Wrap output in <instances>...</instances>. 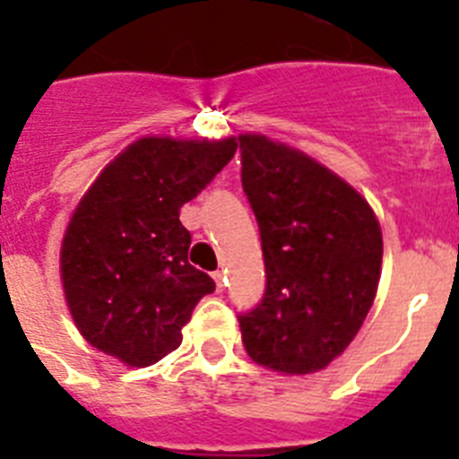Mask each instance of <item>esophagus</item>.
<instances>
[{"label": "esophagus", "mask_w": 459, "mask_h": 459, "mask_svg": "<svg viewBox=\"0 0 459 459\" xmlns=\"http://www.w3.org/2000/svg\"><path fill=\"white\" fill-rule=\"evenodd\" d=\"M213 280H216V290L218 291L225 290V273H222V271H216V273H213Z\"/></svg>", "instance_id": "obj_1"}]
</instances>
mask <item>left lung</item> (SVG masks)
<instances>
[{
  "label": "left lung",
  "mask_w": 459,
  "mask_h": 459,
  "mask_svg": "<svg viewBox=\"0 0 459 459\" xmlns=\"http://www.w3.org/2000/svg\"><path fill=\"white\" fill-rule=\"evenodd\" d=\"M238 149L266 269L262 301L238 315L243 347L271 370H322L375 301L379 222L350 184L306 153L262 135H241Z\"/></svg>",
  "instance_id": "1"
}]
</instances>
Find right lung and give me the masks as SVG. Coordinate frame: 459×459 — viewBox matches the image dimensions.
<instances>
[{
    "instance_id": "add662e5",
    "label": "right lung",
    "mask_w": 459,
    "mask_h": 459,
    "mask_svg": "<svg viewBox=\"0 0 459 459\" xmlns=\"http://www.w3.org/2000/svg\"><path fill=\"white\" fill-rule=\"evenodd\" d=\"M234 152V137H142L84 195L62 243V280L75 326L96 350L144 368L179 347L193 307L216 290L188 262L179 209Z\"/></svg>"
}]
</instances>
